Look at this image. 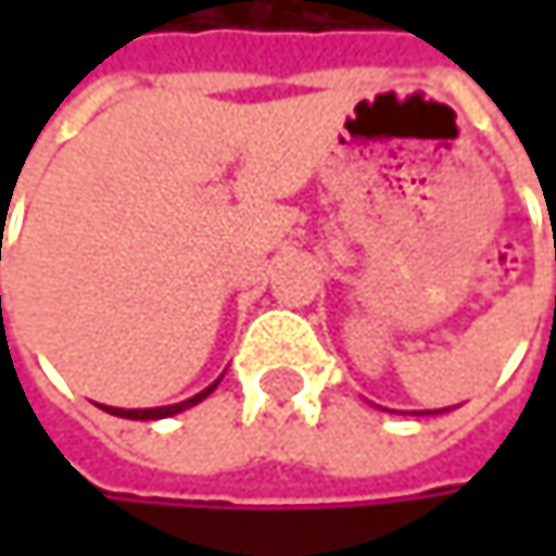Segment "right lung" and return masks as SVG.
Here are the masks:
<instances>
[{
    "label": "right lung",
    "mask_w": 556,
    "mask_h": 556,
    "mask_svg": "<svg viewBox=\"0 0 556 556\" xmlns=\"http://www.w3.org/2000/svg\"><path fill=\"white\" fill-rule=\"evenodd\" d=\"M218 387V383H212L208 389H202L199 395H192V399H186V402H179V405H164V408H105V412H112V415H118V418H138V421H148V418H167V415H176V412H182V408H189V405H195V402H202L212 389Z\"/></svg>",
    "instance_id": "obj_1"
}]
</instances>
